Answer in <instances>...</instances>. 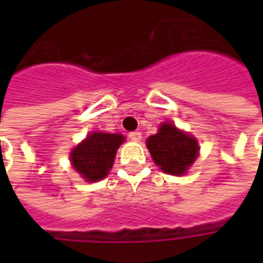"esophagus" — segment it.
Wrapping results in <instances>:
<instances>
[{
  "label": "esophagus",
  "mask_w": 263,
  "mask_h": 263,
  "mask_svg": "<svg viewBox=\"0 0 263 263\" xmlns=\"http://www.w3.org/2000/svg\"><path fill=\"white\" fill-rule=\"evenodd\" d=\"M129 139L131 141H135V142H138V141H141V138H142V134L141 132H138V131H134V132H129Z\"/></svg>",
  "instance_id": "34e87169"
}]
</instances>
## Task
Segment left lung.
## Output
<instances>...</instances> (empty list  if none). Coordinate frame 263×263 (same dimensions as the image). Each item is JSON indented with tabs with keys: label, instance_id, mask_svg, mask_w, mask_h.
<instances>
[{
	"label": "left lung",
	"instance_id": "left-lung-1",
	"mask_svg": "<svg viewBox=\"0 0 263 263\" xmlns=\"http://www.w3.org/2000/svg\"><path fill=\"white\" fill-rule=\"evenodd\" d=\"M151 156L160 171L182 176L198 156L197 139L187 132L177 129L172 122L160 124L159 131L146 139Z\"/></svg>",
	"mask_w": 263,
	"mask_h": 263
}]
</instances>
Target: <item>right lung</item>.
Listing matches in <instances>:
<instances>
[{
	"label": "right lung",
	"instance_id": "right-lung-1",
	"mask_svg": "<svg viewBox=\"0 0 263 263\" xmlns=\"http://www.w3.org/2000/svg\"><path fill=\"white\" fill-rule=\"evenodd\" d=\"M124 141L121 134L91 132L70 152L71 166L87 182H98L109 173Z\"/></svg>",
	"mask_w": 263,
	"mask_h": 263
}]
</instances>
